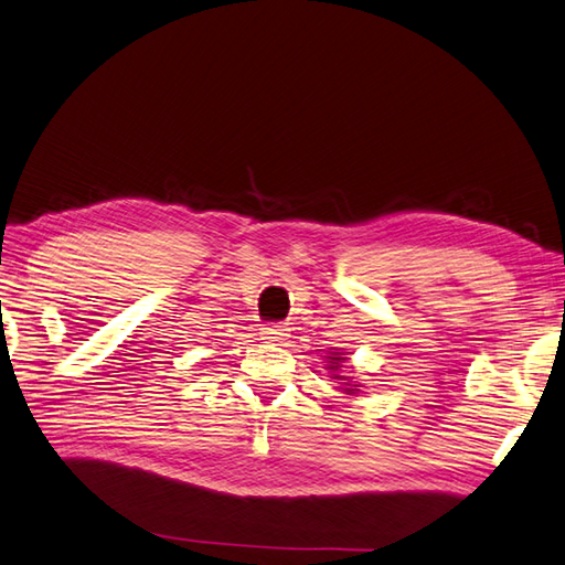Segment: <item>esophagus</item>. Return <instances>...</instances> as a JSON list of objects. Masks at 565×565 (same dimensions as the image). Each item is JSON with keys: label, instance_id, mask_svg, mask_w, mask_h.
Segmentation results:
<instances>
[{"label": "esophagus", "instance_id": "obj_1", "mask_svg": "<svg viewBox=\"0 0 565 565\" xmlns=\"http://www.w3.org/2000/svg\"><path fill=\"white\" fill-rule=\"evenodd\" d=\"M260 335H264V340H268V342H280L287 335V328L278 326V323H268L260 328Z\"/></svg>", "mask_w": 565, "mask_h": 565}]
</instances>
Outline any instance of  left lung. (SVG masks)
<instances>
[{"label":"left lung","mask_w":565,"mask_h":565,"mask_svg":"<svg viewBox=\"0 0 565 565\" xmlns=\"http://www.w3.org/2000/svg\"><path fill=\"white\" fill-rule=\"evenodd\" d=\"M335 360H338V356H335Z\"/></svg>","instance_id":"8db88e82"}]
</instances>
